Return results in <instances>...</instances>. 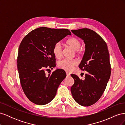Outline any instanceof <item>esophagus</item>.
Returning <instances> with one entry per match:
<instances>
[{
    "instance_id": "esophagus-1",
    "label": "esophagus",
    "mask_w": 125,
    "mask_h": 125,
    "mask_svg": "<svg viewBox=\"0 0 125 125\" xmlns=\"http://www.w3.org/2000/svg\"><path fill=\"white\" fill-rule=\"evenodd\" d=\"M66 74H67V76H69L70 75V74L69 73H68V72H66Z\"/></svg>"
}]
</instances>
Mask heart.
<instances>
[{
    "instance_id": "b5f03b06",
    "label": "heart",
    "mask_w": 125,
    "mask_h": 125,
    "mask_svg": "<svg viewBox=\"0 0 125 125\" xmlns=\"http://www.w3.org/2000/svg\"><path fill=\"white\" fill-rule=\"evenodd\" d=\"M67 44L69 45L75 51H78L81 46L80 41L79 39L73 37L67 41ZM52 52L55 57L60 58L62 56V47L59 43H56L52 49ZM78 65V62L74 60H69L68 59H62L58 63L59 67L63 70L69 71L73 70L74 67Z\"/></svg>"
}]
</instances>
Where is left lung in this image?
Listing matches in <instances>:
<instances>
[{
    "mask_svg": "<svg viewBox=\"0 0 125 125\" xmlns=\"http://www.w3.org/2000/svg\"><path fill=\"white\" fill-rule=\"evenodd\" d=\"M71 31L85 44L84 54L79 67L86 73L83 80L71 74L74 81L71 92L77 103L89 106L100 99L110 78L109 52L104 40L93 30L86 28Z\"/></svg>",
    "mask_w": 125,
    "mask_h": 125,
    "instance_id": "left-lung-1",
    "label": "left lung"
}]
</instances>
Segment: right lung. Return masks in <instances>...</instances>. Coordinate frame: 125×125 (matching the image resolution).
Segmentation results:
<instances>
[{"mask_svg":"<svg viewBox=\"0 0 125 125\" xmlns=\"http://www.w3.org/2000/svg\"><path fill=\"white\" fill-rule=\"evenodd\" d=\"M71 34L68 29L40 27L22 40L19 48L17 68L22 89L33 103L45 105L55 97L66 73L63 69H56L46 75L45 70L56 66L52 52L54 45Z\"/></svg>","mask_w":125,"mask_h":125,"instance_id":"1","label":"right lung"}]
</instances>
